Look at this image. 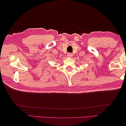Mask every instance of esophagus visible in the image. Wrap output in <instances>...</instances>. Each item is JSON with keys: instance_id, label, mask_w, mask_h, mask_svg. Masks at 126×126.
Returning <instances> with one entry per match:
<instances>
[{"instance_id": "34e87169", "label": "esophagus", "mask_w": 126, "mask_h": 126, "mask_svg": "<svg viewBox=\"0 0 126 126\" xmlns=\"http://www.w3.org/2000/svg\"><path fill=\"white\" fill-rule=\"evenodd\" d=\"M68 57H70V58H71V57H72L73 56V53H68Z\"/></svg>"}]
</instances>
